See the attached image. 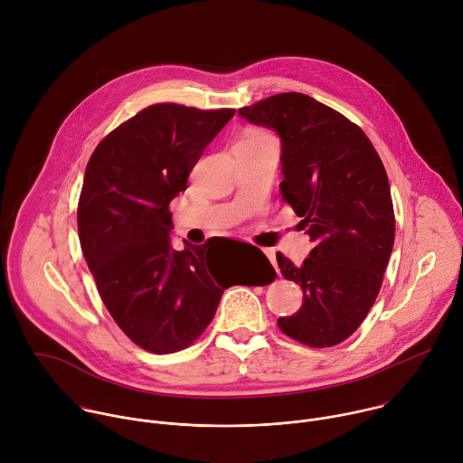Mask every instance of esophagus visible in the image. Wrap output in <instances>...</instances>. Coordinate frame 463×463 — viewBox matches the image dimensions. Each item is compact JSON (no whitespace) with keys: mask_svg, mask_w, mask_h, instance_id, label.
I'll use <instances>...</instances> for the list:
<instances>
[{"mask_svg":"<svg viewBox=\"0 0 463 463\" xmlns=\"http://www.w3.org/2000/svg\"><path fill=\"white\" fill-rule=\"evenodd\" d=\"M263 252L268 254V258L271 260V263L275 266V269H277V271H280V269H279V263H277V254H275V250H273V249H263Z\"/></svg>","mask_w":463,"mask_h":463,"instance_id":"obj_1","label":"esophagus"}]
</instances>
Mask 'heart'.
<instances>
[{
  "label": "heart",
  "mask_w": 463,
  "mask_h": 463,
  "mask_svg": "<svg viewBox=\"0 0 463 463\" xmlns=\"http://www.w3.org/2000/svg\"><path fill=\"white\" fill-rule=\"evenodd\" d=\"M261 136H268L266 131H260V129H250V131H247V134L241 137V141H245V139H256V137H261Z\"/></svg>",
  "instance_id": "1"
}]
</instances>
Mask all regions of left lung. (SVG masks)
Listing matches in <instances>:
<instances>
[{"mask_svg":"<svg viewBox=\"0 0 463 463\" xmlns=\"http://www.w3.org/2000/svg\"><path fill=\"white\" fill-rule=\"evenodd\" d=\"M238 113L275 129L282 200L315 243L302 266L277 256L304 298L282 332L311 348L335 346L361 326L381 289L393 247L395 218L386 170L364 131L302 93H280Z\"/></svg>","mask_w":463,"mask_h":463,"instance_id":"8db88e82","label":"left lung"}]
</instances>
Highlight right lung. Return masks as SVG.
I'll use <instances>...</instances> for the list:
<instances>
[{"label": "right lung", "mask_w": 463, "mask_h": 463, "mask_svg": "<svg viewBox=\"0 0 463 463\" xmlns=\"http://www.w3.org/2000/svg\"><path fill=\"white\" fill-rule=\"evenodd\" d=\"M234 113L148 106L108 134L86 166L77 211L84 258L113 320L152 354L190 346L231 288L211 263L209 241L172 249L168 205ZM260 256L266 286L277 273Z\"/></svg>", "instance_id": "obj_1"}]
</instances>
